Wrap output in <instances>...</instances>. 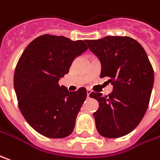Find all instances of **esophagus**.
<instances>
[{"instance_id":"esophagus-1","label":"esophagus","mask_w":160,"mask_h":160,"mask_svg":"<svg viewBox=\"0 0 160 160\" xmlns=\"http://www.w3.org/2000/svg\"><path fill=\"white\" fill-rule=\"evenodd\" d=\"M92 93V91L91 90H89V89H88L87 90V95H88V98H89V96H90V94Z\"/></svg>"}]
</instances>
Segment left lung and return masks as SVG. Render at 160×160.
<instances>
[{"instance_id":"obj_1","label":"left lung","mask_w":160,"mask_h":160,"mask_svg":"<svg viewBox=\"0 0 160 160\" xmlns=\"http://www.w3.org/2000/svg\"><path fill=\"white\" fill-rule=\"evenodd\" d=\"M87 43L101 63V78L108 77L113 85L108 96L90 94L99 102L94 113L97 131L108 138L125 136L147 110L154 83L152 66L142 45L129 37L108 36Z\"/></svg>"}]
</instances>
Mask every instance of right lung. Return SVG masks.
<instances>
[{"mask_svg":"<svg viewBox=\"0 0 160 160\" xmlns=\"http://www.w3.org/2000/svg\"><path fill=\"white\" fill-rule=\"evenodd\" d=\"M87 50L82 40L43 35L26 47L16 65L14 87L19 108L27 122L44 137L63 138L74 129L87 89L70 92L58 82Z\"/></svg>","mask_w":160,"mask_h":160,"instance_id":"1","label":"right lung"}]
</instances>
